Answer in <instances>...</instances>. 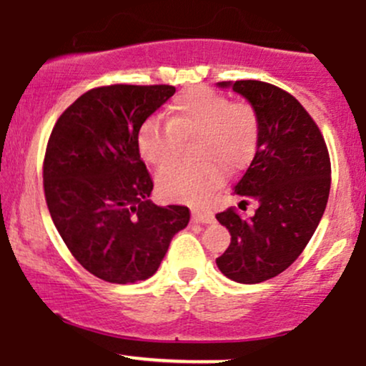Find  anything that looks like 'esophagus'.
Segmentation results:
<instances>
[{
	"mask_svg": "<svg viewBox=\"0 0 366 366\" xmlns=\"http://www.w3.org/2000/svg\"><path fill=\"white\" fill-rule=\"evenodd\" d=\"M192 222H196V224H213L215 215L209 209H192Z\"/></svg>",
	"mask_w": 366,
	"mask_h": 366,
	"instance_id": "obj_1",
	"label": "esophagus"
}]
</instances>
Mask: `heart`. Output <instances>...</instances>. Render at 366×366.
<instances>
[{"instance_id": "heart-1", "label": "heart", "mask_w": 366, "mask_h": 366, "mask_svg": "<svg viewBox=\"0 0 366 366\" xmlns=\"http://www.w3.org/2000/svg\"><path fill=\"white\" fill-rule=\"evenodd\" d=\"M199 134L201 162H179L165 167L157 177L158 192L165 199L201 203L224 180V158L239 165L253 154L259 134L258 113L249 103L230 102L209 87H192L175 98L170 122L148 119L137 134L141 157L153 167L177 158L184 137Z\"/></svg>"}]
</instances>
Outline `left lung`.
Returning <instances> with one entry per match:
<instances>
[{
    "label": "left lung",
    "instance_id": "8db88e82",
    "mask_svg": "<svg viewBox=\"0 0 366 366\" xmlns=\"http://www.w3.org/2000/svg\"><path fill=\"white\" fill-rule=\"evenodd\" d=\"M218 86L232 87L251 103L259 134L254 158L234 187L258 208L251 218L236 208L217 213L232 236L217 267L236 282L258 284L291 267L320 224L330 191L329 149L310 113L287 91L262 81Z\"/></svg>",
    "mask_w": 366,
    "mask_h": 366
}]
</instances>
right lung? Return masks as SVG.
Returning <instances> with one entry per match:
<instances>
[{
	"label": "right lung",
	"mask_w": 366,
	"mask_h": 366,
	"mask_svg": "<svg viewBox=\"0 0 366 366\" xmlns=\"http://www.w3.org/2000/svg\"><path fill=\"white\" fill-rule=\"evenodd\" d=\"M175 87L113 84L84 92L61 113L46 146L43 184L69 251L98 279L134 284L158 270L187 207H158L137 134Z\"/></svg>",
	"instance_id": "obj_1"
}]
</instances>
